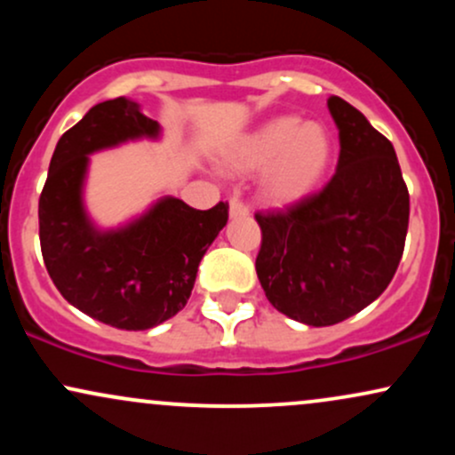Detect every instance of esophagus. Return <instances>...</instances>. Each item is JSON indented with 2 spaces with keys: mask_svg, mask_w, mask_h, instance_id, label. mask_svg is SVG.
<instances>
[{
  "mask_svg": "<svg viewBox=\"0 0 455 455\" xmlns=\"http://www.w3.org/2000/svg\"><path fill=\"white\" fill-rule=\"evenodd\" d=\"M228 216L245 218V216H250V210L243 205L242 201H239V198H231V201H228Z\"/></svg>",
  "mask_w": 455,
  "mask_h": 455,
  "instance_id": "34e87169",
  "label": "esophagus"
}]
</instances>
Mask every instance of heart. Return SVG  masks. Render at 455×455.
I'll list each match as a JSON object with an SVG mask.
<instances>
[{"instance_id":"b5f03b06","label":"heart","mask_w":455,"mask_h":455,"mask_svg":"<svg viewBox=\"0 0 455 455\" xmlns=\"http://www.w3.org/2000/svg\"><path fill=\"white\" fill-rule=\"evenodd\" d=\"M333 156L331 132L297 115H278L235 137L220 162L233 173H260V195L271 205L304 201L325 177Z\"/></svg>"}]
</instances>
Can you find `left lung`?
Returning <instances> with one entry per match:
<instances>
[{
	"label": "left lung",
	"instance_id": "obj_1",
	"mask_svg": "<svg viewBox=\"0 0 455 455\" xmlns=\"http://www.w3.org/2000/svg\"><path fill=\"white\" fill-rule=\"evenodd\" d=\"M327 108L340 139L336 173L316 195L257 213L260 286L275 310L310 327L372 304L398 269L409 228L394 145L342 98H329Z\"/></svg>",
	"mask_w": 455,
	"mask_h": 455
}]
</instances>
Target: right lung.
Segmentation results:
<instances>
[{
    "mask_svg": "<svg viewBox=\"0 0 455 455\" xmlns=\"http://www.w3.org/2000/svg\"><path fill=\"white\" fill-rule=\"evenodd\" d=\"M160 137L139 102L96 104L57 140L38 205L43 259L57 291L87 316L128 331L160 325L188 304L201 259L228 220L227 203L201 212L164 195L119 227L96 224L85 207L90 156Z\"/></svg>",
    "mask_w": 455,
    "mask_h": 455,
    "instance_id": "1",
    "label": "right lung"
}]
</instances>
